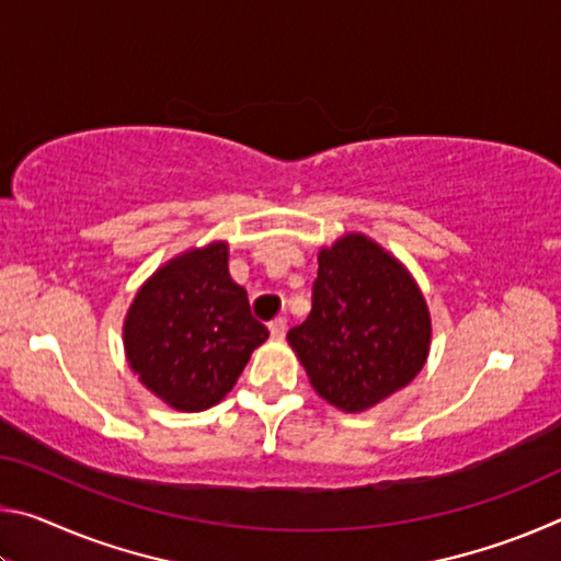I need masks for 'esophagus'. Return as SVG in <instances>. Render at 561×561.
Returning <instances> with one entry per match:
<instances>
[{
  "mask_svg": "<svg viewBox=\"0 0 561 561\" xmlns=\"http://www.w3.org/2000/svg\"><path fill=\"white\" fill-rule=\"evenodd\" d=\"M270 331H272L274 339H282L284 331H287V319H284V317L272 319V321H270Z\"/></svg>",
  "mask_w": 561,
  "mask_h": 561,
  "instance_id": "34e87169",
  "label": "esophagus"
}]
</instances>
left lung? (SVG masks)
Returning <instances> with one entry per match:
<instances>
[{
    "mask_svg": "<svg viewBox=\"0 0 561 561\" xmlns=\"http://www.w3.org/2000/svg\"><path fill=\"white\" fill-rule=\"evenodd\" d=\"M287 339L314 391L358 413L421 371L431 317L401 262L368 237L346 234L319 252L311 311Z\"/></svg>",
    "mask_w": 561,
    "mask_h": 561,
    "instance_id": "obj_1",
    "label": "left lung"
}]
</instances>
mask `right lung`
<instances>
[{
	"mask_svg": "<svg viewBox=\"0 0 561 561\" xmlns=\"http://www.w3.org/2000/svg\"><path fill=\"white\" fill-rule=\"evenodd\" d=\"M270 331L213 242L160 267L133 299L123 341L133 371L175 411H205L232 391Z\"/></svg>",
	"mask_w": 561,
	"mask_h": 561,
	"instance_id": "right-lung-1",
	"label": "right lung"
}]
</instances>
